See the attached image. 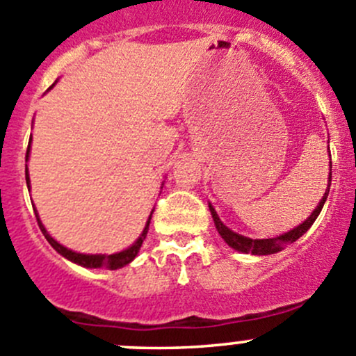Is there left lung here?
Here are the masks:
<instances>
[{
    "instance_id": "1",
    "label": "left lung",
    "mask_w": 356,
    "mask_h": 356,
    "mask_svg": "<svg viewBox=\"0 0 356 356\" xmlns=\"http://www.w3.org/2000/svg\"><path fill=\"white\" fill-rule=\"evenodd\" d=\"M331 156V155H329ZM329 167H331L332 170V161H329ZM331 179H332V172H329V184H327V191L324 193V196H322L321 203H318V207L315 208L314 211H312L310 217L307 218V220L303 222V224H300L298 227H294L293 231L286 232V234L282 236H277V238H268V239H251V238H246V236H241L238 234V232L231 231L229 227H225L224 224H222V220L218 218L217 211H215V208L211 207V204H208L210 207V211H211V217H213V222H215V227H217L218 234L222 236V239H224L225 243H227L229 246L234 248V250L241 251V253H251V254H274L277 253V251H282L286 246L291 245V243H294L296 239H300L301 236L305 234V232L308 231V229L312 227V224L315 222V218L318 217V213L322 211V207H324L325 200H327V195H329V189H331Z\"/></svg>"
}]
</instances>
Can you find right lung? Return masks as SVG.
<instances>
[{"label": "right lung", "instance_id": "1", "mask_svg": "<svg viewBox=\"0 0 356 356\" xmlns=\"http://www.w3.org/2000/svg\"><path fill=\"white\" fill-rule=\"evenodd\" d=\"M51 88H53V86H51ZM31 141H32V138H31ZM31 141H29L27 155H25V158H29V152H31ZM25 181H27V188H31V179H29V172L27 170H25ZM34 213H35V218H38L39 229H41V232L44 234L46 241H48L49 245L55 248V250L58 251L62 257H65L67 260H70V261H74V264L82 265V267H88V268L103 267V268H110V270H117V268H122L124 265L131 264V261L134 260L136 257H138L139 248H141L143 241L146 239V234H148L149 222H152L153 211L149 213L148 222H146V225H145V231H143V234L139 236L138 241H136L131 248H127V250L120 251V253H113V254H84V253H75V251L68 250V248L62 246L58 241H55V239H53L51 236L48 234V231H46L44 225H42V222L39 220V215H38V211H35V208H34Z\"/></svg>", "mask_w": 356, "mask_h": 356}]
</instances>
